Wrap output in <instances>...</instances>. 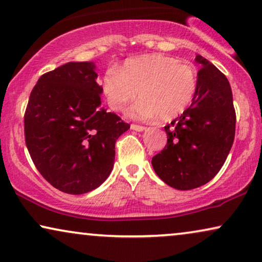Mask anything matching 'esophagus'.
<instances>
[{
    "instance_id": "obj_1",
    "label": "esophagus",
    "mask_w": 262,
    "mask_h": 262,
    "mask_svg": "<svg viewBox=\"0 0 262 262\" xmlns=\"http://www.w3.org/2000/svg\"><path fill=\"white\" fill-rule=\"evenodd\" d=\"M131 130H135V131H144L145 130V126H142V125H136V124H132L131 125Z\"/></svg>"
}]
</instances>
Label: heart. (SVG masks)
Segmentation results:
<instances>
[{
    "mask_svg": "<svg viewBox=\"0 0 262 262\" xmlns=\"http://www.w3.org/2000/svg\"><path fill=\"white\" fill-rule=\"evenodd\" d=\"M101 88L113 111H121L141 96L127 113L139 119L171 120L191 105L198 89V75L191 64L154 53L127 59L119 71L110 70Z\"/></svg>",
    "mask_w": 262,
    "mask_h": 262,
    "instance_id": "heart-1",
    "label": "heart"
}]
</instances>
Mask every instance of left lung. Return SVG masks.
Returning <instances> with one entry per match:
<instances>
[{
  "label": "left lung",
  "mask_w": 262,
  "mask_h": 262,
  "mask_svg": "<svg viewBox=\"0 0 262 262\" xmlns=\"http://www.w3.org/2000/svg\"><path fill=\"white\" fill-rule=\"evenodd\" d=\"M195 62L200 70L194 99L180 117L164 126L167 145L151 160L161 180L181 191L212 180L235 138L236 113L228 78L200 55Z\"/></svg>",
  "instance_id": "obj_1"
}]
</instances>
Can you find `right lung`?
<instances>
[{"label":"right lung","mask_w":262,"mask_h":262,"mask_svg":"<svg viewBox=\"0 0 262 262\" xmlns=\"http://www.w3.org/2000/svg\"><path fill=\"white\" fill-rule=\"evenodd\" d=\"M93 62H69L40 76L25 112V141L39 173L69 194L98 188L113 169L117 139L130 128L101 106Z\"/></svg>","instance_id":"obj_1"}]
</instances>
